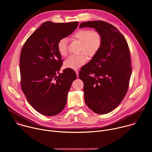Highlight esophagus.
I'll list each match as a JSON object with an SVG mask.
<instances>
[{"mask_svg":"<svg viewBox=\"0 0 152 152\" xmlns=\"http://www.w3.org/2000/svg\"><path fill=\"white\" fill-rule=\"evenodd\" d=\"M75 72H76V73L77 77H79V71H78V70H75Z\"/></svg>","mask_w":152,"mask_h":152,"instance_id":"34e87169","label":"esophagus"}]
</instances>
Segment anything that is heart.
Wrapping results in <instances>:
<instances>
[{"label":"heart","instance_id":"heart-1","mask_svg":"<svg viewBox=\"0 0 152 152\" xmlns=\"http://www.w3.org/2000/svg\"><path fill=\"white\" fill-rule=\"evenodd\" d=\"M73 40H77L81 42L79 53V55L70 56L64 61L66 68L77 69L87 61L86 54L90 57L95 56L102 48L103 37L101 33L90 29H80L75 32L72 36ZM68 40L66 38L60 39L57 43V50L62 56H66L68 53Z\"/></svg>","mask_w":152,"mask_h":152}]
</instances>
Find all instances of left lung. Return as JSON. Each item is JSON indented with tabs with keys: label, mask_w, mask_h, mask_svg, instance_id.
<instances>
[{
	"label": "left lung",
	"mask_w": 152,
	"mask_h": 152,
	"mask_svg": "<svg viewBox=\"0 0 152 152\" xmlns=\"http://www.w3.org/2000/svg\"><path fill=\"white\" fill-rule=\"evenodd\" d=\"M85 27L100 32L103 44L79 77L86 104L94 113L104 114L115 109L127 92L132 73L130 50L124 36L110 23L98 20L80 24V28Z\"/></svg>",
	"instance_id": "obj_1"
}]
</instances>
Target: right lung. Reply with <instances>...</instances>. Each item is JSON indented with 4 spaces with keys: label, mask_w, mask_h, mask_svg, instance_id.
Here are the masks:
<instances>
[{
    "label": "right lung",
    "mask_w": 152,
    "mask_h": 152,
    "mask_svg": "<svg viewBox=\"0 0 152 152\" xmlns=\"http://www.w3.org/2000/svg\"><path fill=\"white\" fill-rule=\"evenodd\" d=\"M78 24L46 21L28 38L21 50V90L29 103L42 115H56L66 106L68 92L77 76L71 69L56 75L63 62L57 43L70 35Z\"/></svg>",
    "instance_id": "obj_1"
}]
</instances>
